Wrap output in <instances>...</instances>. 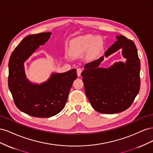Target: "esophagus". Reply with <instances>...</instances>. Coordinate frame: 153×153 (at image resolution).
<instances>
[{"instance_id": "obj_1", "label": "esophagus", "mask_w": 153, "mask_h": 153, "mask_svg": "<svg viewBox=\"0 0 153 153\" xmlns=\"http://www.w3.org/2000/svg\"><path fill=\"white\" fill-rule=\"evenodd\" d=\"M82 72V69H81V68H78L77 69V75L78 76H80Z\"/></svg>"}]
</instances>
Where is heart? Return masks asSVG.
I'll use <instances>...</instances> for the list:
<instances>
[{"mask_svg":"<svg viewBox=\"0 0 153 153\" xmlns=\"http://www.w3.org/2000/svg\"><path fill=\"white\" fill-rule=\"evenodd\" d=\"M101 47V41L98 38L92 35L80 36L75 39L71 50V54L73 57H80L91 51L92 53L98 52Z\"/></svg>","mask_w":153,"mask_h":153,"instance_id":"heart-1","label":"heart"}]
</instances>
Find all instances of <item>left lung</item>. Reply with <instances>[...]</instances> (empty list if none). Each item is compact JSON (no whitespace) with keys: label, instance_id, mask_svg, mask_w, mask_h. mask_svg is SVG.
Segmentation results:
<instances>
[{"label":"left lung","instance_id":"8db88e82","mask_svg":"<svg viewBox=\"0 0 153 153\" xmlns=\"http://www.w3.org/2000/svg\"><path fill=\"white\" fill-rule=\"evenodd\" d=\"M117 41L105 53L108 57L120 48L127 60L107 68H98L103 56L85 64L81 75L85 94L97 112L116 114L131 105L140 87V62L137 49L132 40L117 36Z\"/></svg>","mask_w":153,"mask_h":153}]
</instances>
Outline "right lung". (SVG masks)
I'll list each match as a JSON object with an SVG mask.
<instances>
[{"instance_id": "right-lung-1", "label": "right lung", "mask_w": 153, "mask_h": 153, "mask_svg": "<svg viewBox=\"0 0 153 153\" xmlns=\"http://www.w3.org/2000/svg\"><path fill=\"white\" fill-rule=\"evenodd\" d=\"M50 32L26 36L13 50L9 61L8 86L16 107L36 117L47 118L59 114L66 105L69 91L77 78L76 69L53 74L41 85L26 79L24 62L39 45L50 38Z\"/></svg>"}]
</instances>
